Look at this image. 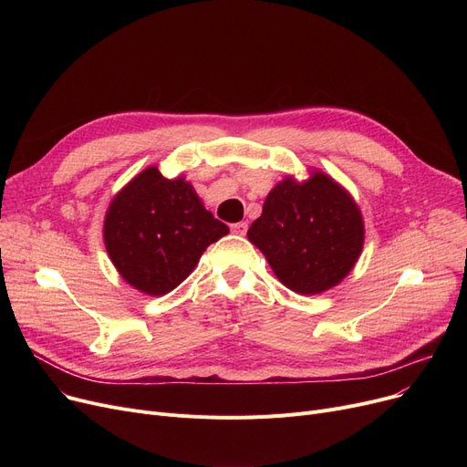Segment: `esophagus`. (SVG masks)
Wrapping results in <instances>:
<instances>
[{"mask_svg":"<svg viewBox=\"0 0 467 467\" xmlns=\"http://www.w3.org/2000/svg\"><path fill=\"white\" fill-rule=\"evenodd\" d=\"M231 231L234 233V234H238V236H244L248 233V223L246 221H240V223H234L233 227H231Z\"/></svg>","mask_w":467,"mask_h":467,"instance_id":"1","label":"esophagus"}]
</instances>
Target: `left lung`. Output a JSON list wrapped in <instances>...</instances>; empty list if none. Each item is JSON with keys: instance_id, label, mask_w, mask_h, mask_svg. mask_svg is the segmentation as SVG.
<instances>
[{"instance_id": "8db88e82", "label": "left lung", "mask_w": 467, "mask_h": 467, "mask_svg": "<svg viewBox=\"0 0 467 467\" xmlns=\"http://www.w3.org/2000/svg\"><path fill=\"white\" fill-rule=\"evenodd\" d=\"M276 278L301 296H317L356 266L365 223L354 196L322 170L306 180L285 176L266 194L263 213L248 229Z\"/></svg>"}]
</instances>
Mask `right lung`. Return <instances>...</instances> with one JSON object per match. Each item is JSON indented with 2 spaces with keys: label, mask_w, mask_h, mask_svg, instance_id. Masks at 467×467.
Segmentation results:
<instances>
[{
  "label": "right lung",
  "mask_w": 467,
  "mask_h": 467,
  "mask_svg": "<svg viewBox=\"0 0 467 467\" xmlns=\"http://www.w3.org/2000/svg\"><path fill=\"white\" fill-rule=\"evenodd\" d=\"M102 233L120 278L161 297L194 271L229 227L204 208L185 176L168 180L157 166H147L113 196Z\"/></svg>",
  "instance_id": "add662e5"
}]
</instances>
